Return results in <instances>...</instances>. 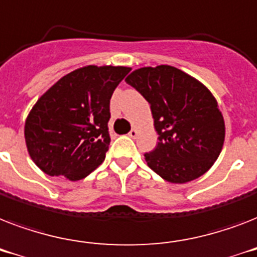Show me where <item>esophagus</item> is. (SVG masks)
<instances>
[{"label": "esophagus", "mask_w": 257, "mask_h": 257, "mask_svg": "<svg viewBox=\"0 0 257 257\" xmlns=\"http://www.w3.org/2000/svg\"><path fill=\"white\" fill-rule=\"evenodd\" d=\"M128 136L132 137V139H136V137H137V131H136V129H132V131H131V132L128 133Z\"/></svg>", "instance_id": "obj_1"}]
</instances>
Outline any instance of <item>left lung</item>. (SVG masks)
<instances>
[{"label":"left lung","mask_w":257,"mask_h":257,"mask_svg":"<svg viewBox=\"0 0 257 257\" xmlns=\"http://www.w3.org/2000/svg\"><path fill=\"white\" fill-rule=\"evenodd\" d=\"M125 81L151 105L159 143L144 155L149 168L176 184L204 175L219 157L225 136L223 114L212 93L169 65L141 68Z\"/></svg>","instance_id":"8db88e82"}]
</instances>
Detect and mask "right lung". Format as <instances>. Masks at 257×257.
<instances>
[{
  "label": "right lung",
  "mask_w": 257,
  "mask_h": 257,
  "mask_svg": "<svg viewBox=\"0 0 257 257\" xmlns=\"http://www.w3.org/2000/svg\"><path fill=\"white\" fill-rule=\"evenodd\" d=\"M129 72L125 66H84L38 98L25 122L26 147L38 168L77 181L104 161L110 97Z\"/></svg>",
  "instance_id": "add662e5"
}]
</instances>
